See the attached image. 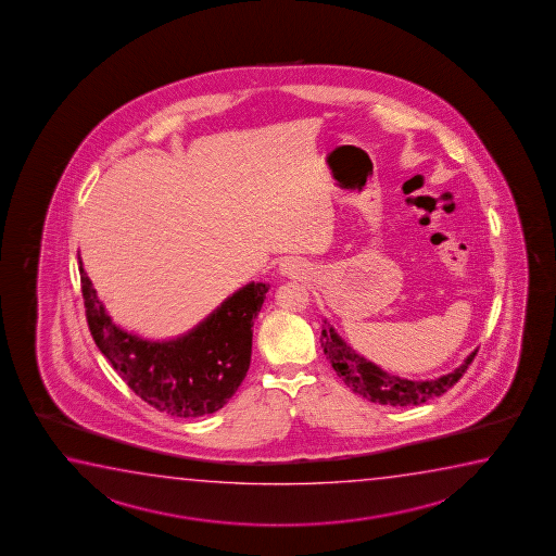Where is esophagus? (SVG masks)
Instances as JSON below:
<instances>
[{
    "mask_svg": "<svg viewBox=\"0 0 556 556\" xmlns=\"http://www.w3.org/2000/svg\"><path fill=\"white\" fill-rule=\"evenodd\" d=\"M296 267L299 265L292 264V262H289V264H282V269H285V274L294 275V271H296Z\"/></svg>",
    "mask_w": 556,
    "mask_h": 556,
    "instance_id": "34e87169",
    "label": "esophagus"
}]
</instances>
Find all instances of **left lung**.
Returning a JSON list of instances; mask_svg holds the SVG:
<instances>
[{
  "instance_id": "left-lung-1",
  "label": "left lung",
  "mask_w": 556,
  "mask_h": 556,
  "mask_svg": "<svg viewBox=\"0 0 556 556\" xmlns=\"http://www.w3.org/2000/svg\"><path fill=\"white\" fill-rule=\"evenodd\" d=\"M321 346L337 376L342 377V381L349 384L354 393L384 406H418L429 399L441 396L466 374L471 359L478 354V351L471 352L460 368L454 369L453 374L437 377L431 381H412L391 376L374 362L359 356L358 352L352 351L351 346L334 333L333 327L327 321H324L321 329Z\"/></svg>"
}]
</instances>
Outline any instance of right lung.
<instances>
[{"mask_svg": "<svg viewBox=\"0 0 556 556\" xmlns=\"http://www.w3.org/2000/svg\"><path fill=\"white\" fill-rule=\"evenodd\" d=\"M86 321L96 346L135 393L175 418L223 408L247 377L252 327L269 285L248 282L188 333L148 341L113 324L78 260Z\"/></svg>", "mask_w": 556, "mask_h": 556, "instance_id": "add662e5", "label": "right lung"}]
</instances>
